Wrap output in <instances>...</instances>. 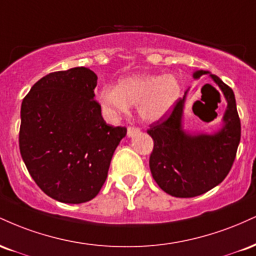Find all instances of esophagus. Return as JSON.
<instances>
[{
	"mask_svg": "<svg viewBox=\"0 0 256 256\" xmlns=\"http://www.w3.org/2000/svg\"><path fill=\"white\" fill-rule=\"evenodd\" d=\"M138 132H140V128H136V126H128V137L134 136V134H138Z\"/></svg>",
	"mask_w": 256,
	"mask_h": 256,
	"instance_id": "34e87169",
	"label": "esophagus"
}]
</instances>
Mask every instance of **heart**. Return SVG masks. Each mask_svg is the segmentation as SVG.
I'll return each instance as SVG.
<instances>
[{
    "label": "heart",
    "instance_id": "b5f03b06",
    "mask_svg": "<svg viewBox=\"0 0 256 256\" xmlns=\"http://www.w3.org/2000/svg\"><path fill=\"white\" fill-rule=\"evenodd\" d=\"M178 80L171 74L131 76L120 79L116 88L98 92V101L110 116H122L130 106H137L140 118L156 122L172 110L179 96Z\"/></svg>",
    "mask_w": 256,
    "mask_h": 256
}]
</instances>
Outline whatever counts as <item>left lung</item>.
<instances>
[{
	"instance_id": "left-lung-1",
	"label": "left lung",
	"mask_w": 256,
	"mask_h": 256,
	"mask_svg": "<svg viewBox=\"0 0 256 256\" xmlns=\"http://www.w3.org/2000/svg\"><path fill=\"white\" fill-rule=\"evenodd\" d=\"M207 71H196L198 79ZM210 77L224 94L228 107L222 126L213 134H190L183 130L185 104L179 98L166 119L152 122L148 134L154 140L149 158L152 178L158 186L174 198H195L222 183L230 172L240 140V120L234 91L216 74Z\"/></svg>"
}]
</instances>
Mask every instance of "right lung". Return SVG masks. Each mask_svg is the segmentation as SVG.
I'll use <instances>...</instances> for the list:
<instances>
[{
    "instance_id": "right-lung-1",
    "label": "right lung",
    "mask_w": 256,
    "mask_h": 256,
    "mask_svg": "<svg viewBox=\"0 0 256 256\" xmlns=\"http://www.w3.org/2000/svg\"><path fill=\"white\" fill-rule=\"evenodd\" d=\"M96 85L91 70L74 67L40 78L22 100L20 154L40 190L64 204L98 195L126 134L102 118Z\"/></svg>"
}]
</instances>
